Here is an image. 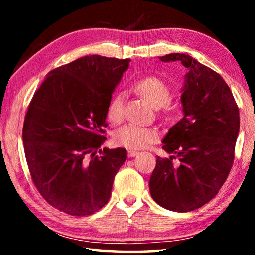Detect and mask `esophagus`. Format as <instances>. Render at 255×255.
Masks as SVG:
<instances>
[{
  "mask_svg": "<svg viewBox=\"0 0 255 255\" xmlns=\"http://www.w3.org/2000/svg\"><path fill=\"white\" fill-rule=\"evenodd\" d=\"M128 157H135L136 155H138L137 150H128Z\"/></svg>",
  "mask_w": 255,
  "mask_h": 255,
  "instance_id": "1",
  "label": "esophagus"
}]
</instances>
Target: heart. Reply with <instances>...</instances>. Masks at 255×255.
Wrapping results in <instances>:
<instances>
[{"instance_id":"obj_1","label":"heart","mask_w":255,"mask_h":255,"mask_svg":"<svg viewBox=\"0 0 255 255\" xmlns=\"http://www.w3.org/2000/svg\"><path fill=\"white\" fill-rule=\"evenodd\" d=\"M133 89L147 101L150 106L159 108L167 103L171 98V89L165 81L157 76L148 75L141 77L133 84ZM163 115L166 118L172 116L170 108L163 107ZM125 117L124 96L122 93L116 94L108 107V118L111 123L120 124ZM158 137V132L155 128L144 127L135 124H127L120 127L114 135L116 145L123 146L128 149H138L144 147L149 143H153Z\"/></svg>"}]
</instances>
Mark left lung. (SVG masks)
<instances>
[{
    "instance_id": "left-lung-1",
    "label": "left lung",
    "mask_w": 255,
    "mask_h": 255,
    "mask_svg": "<svg viewBox=\"0 0 255 255\" xmlns=\"http://www.w3.org/2000/svg\"><path fill=\"white\" fill-rule=\"evenodd\" d=\"M159 59L180 62L187 74L181 96L183 118L163 139L162 148L171 156L157 157L149 191L159 206L187 213L210 201L225 183L234 162L240 112L218 73L185 54Z\"/></svg>"
}]
</instances>
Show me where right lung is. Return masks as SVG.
Listing matches in <instances>:
<instances>
[{
	"label": "right lung",
	"mask_w": 255,
	"mask_h": 255,
	"mask_svg": "<svg viewBox=\"0 0 255 255\" xmlns=\"http://www.w3.org/2000/svg\"><path fill=\"white\" fill-rule=\"evenodd\" d=\"M130 59L84 56L50 71L34 92L22 139L30 175L42 198L72 216L101 209L125 148H103L111 94Z\"/></svg>",
	"instance_id": "right-lung-1"
}]
</instances>
